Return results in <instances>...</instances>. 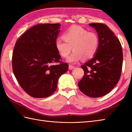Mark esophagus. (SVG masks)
I'll return each instance as SVG.
<instances>
[{"label": "esophagus", "mask_w": 132, "mask_h": 132, "mask_svg": "<svg viewBox=\"0 0 132 132\" xmlns=\"http://www.w3.org/2000/svg\"><path fill=\"white\" fill-rule=\"evenodd\" d=\"M74 68H75V67H74V66L71 65V64H70L69 66V69L70 70H72V69H74Z\"/></svg>", "instance_id": "34e87169"}]
</instances>
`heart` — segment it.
Wrapping results in <instances>:
<instances>
[{
	"mask_svg": "<svg viewBox=\"0 0 132 132\" xmlns=\"http://www.w3.org/2000/svg\"><path fill=\"white\" fill-rule=\"evenodd\" d=\"M62 38L64 41H55V49L61 57L68 58L72 48L74 53L68 59L70 62L77 63L82 58L90 60L99 49V38L97 33L88 31L82 27L74 26L69 28L64 32Z\"/></svg>",
	"mask_w": 132,
	"mask_h": 132,
	"instance_id": "obj_1",
	"label": "heart"
}]
</instances>
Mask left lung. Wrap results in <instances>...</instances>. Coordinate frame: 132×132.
I'll return each instance as SVG.
<instances>
[{
	"label": "left lung",
	"instance_id": "left-lung-1",
	"mask_svg": "<svg viewBox=\"0 0 132 132\" xmlns=\"http://www.w3.org/2000/svg\"><path fill=\"white\" fill-rule=\"evenodd\" d=\"M99 38L96 55L81 66L85 75L78 82L80 91L91 97H99L109 93L121 77L123 54L119 40L107 26L90 23Z\"/></svg>",
	"mask_w": 132,
	"mask_h": 132
}]
</instances>
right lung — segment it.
I'll use <instances>...</instances> for the list:
<instances>
[{
    "mask_svg": "<svg viewBox=\"0 0 132 132\" xmlns=\"http://www.w3.org/2000/svg\"><path fill=\"white\" fill-rule=\"evenodd\" d=\"M60 26L36 25L21 35L14 47V75L24 91L33 97L50 96L57 88L59 78L68 70L69 64L61 61L55 47Z\"/></svg>",
    "mask_w": 132,
    "mask_h": 132,
    "instance_id": "add662e5",
    "label": "right lung"
}]
</instances>
